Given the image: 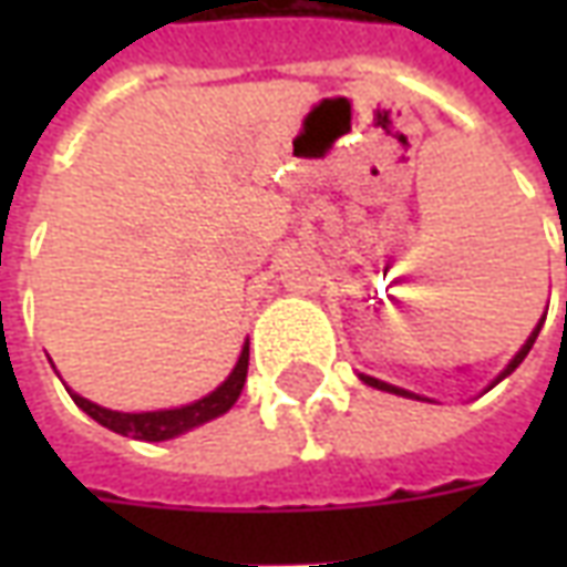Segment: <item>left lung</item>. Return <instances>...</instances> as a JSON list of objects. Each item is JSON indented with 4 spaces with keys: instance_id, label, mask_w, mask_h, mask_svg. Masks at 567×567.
<instances>
[{
    "instance_id": "left-lung-1",
    "label": "left lung",
    "mask_w": 567,
    "mask_h": 567,
    "mask_svg": "<svg viewBox=\"0 0 567 567\" xmlns=\"http://www.w3.org/2000/svg\"><path fill=\"white\" fill-rule=\"evenodd\" d=\"M544 319H547V316H544ZM540 328H544V321H537V328H535V331H532V337H528V340H525L523 349H519V352L513 355L511 364H507V368L501 370V377H498V380H495V382H501V380H504V377H511L513 370H516V368H519V364H523L525 355H528V352H532V346H535V340H537V333H540ZM358 377H361V380L368 382V385H373V389H380V392H392V394H401V398H416V401H425V398H419V394L406 392V389H398V385H389V382H382V380H373V377H364V373H358ZM495 382H492V385H495ZM492 385H488V389H492Z\"/></svg>"
}]
</instances>
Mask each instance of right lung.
I'll return each mask as SVG.
<instances>
[{
	"mask_svg": "<svg viewBox=\"0 0 567 567\" xmlns=\"http://www.w3.org/2000/svg\"><path fill=\"white\" fill-rule=\"evenodd\" d=\"M246 373H248V343L243 346L239 352V361H236L234 373L215 389L206 398H199L194 404L175 406V410H154V413H117V410H105V406L93 404L87 398H81L72 389H66L72 394V401L87 413L91 419H96L100 425L115 431V434H124V437L133 440H148V443H157V440H173L178 434H185L190 427L203 425L209 419L224 416L230 406L236 404V398L243 392L246 385Z\"/></svg>",
	"mask_w": 567,
	"mask_h": 567,
	"instance_id": "1",
	"label": "right lung"
}]
</instances>
